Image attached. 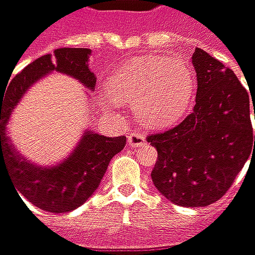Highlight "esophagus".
<instances>
[{"mask_svg":"<svg viewBox=\"0 0 255 255\" xmlns=\"http://www.w3.org/2000/svg\"><path fill=\"white\" fill-rule=\"evenodd\" d=\"M145 136L142 135V133H139V132H132V133H129V136H128V145L130 146V148H139V146H142L143 143H145Z\"/></svg>","mask_w":255,"mask_h":255,"instance_id":"obj_1","label":"esophagus"}]
</instances>
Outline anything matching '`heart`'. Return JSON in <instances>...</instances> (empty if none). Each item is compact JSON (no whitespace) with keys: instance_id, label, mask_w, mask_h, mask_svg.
I'll list each match as a JSON object with an SVG mask.
<instances>
[{"instance_id":"1","label":"heart","mask_w":255,"mask_h":255,"mask_svg":"<svg viewBox=\"0 0 255 255\" xmlns=\"http://www.w3.org/2000/svg\"><path fill=\"white\" fill-rule=\"evenodd\" d=\"M194 91L190 65L155 55L132 59L107 80L109 96L120 104H133L137 120L152 129L178 123L190 110Z\"/></svg>"}]
</instances>
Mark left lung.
Returning <instances> with one entry per match:
<instances>
[{"instance_id":"obj_1","label":"left lung","mask_w":255,"mask_h":255,"mask_svg":"<svg viewBox=\"0 0 255 255\" xmlns=\"http://www.w3.org/2000/svg\"><path fill=\"white\" fill-rule=\"evenodd\" d=\"M194 109L178 126L148 136L158 159L154 186L178 206L202 208L221 199L255 152L250 96L234 71L196 49ZM255 116V106H254Z\"/></svg>"}]
</instances>
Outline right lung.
<instances>
[{
  "instance_id": "obj_1",
  "label": "right lung",
  "mask_w": 255,
  "mask_h": 255,
  "mask_svg": "<svg viewBox=\"0 0 255 255\" xmlns=\"http://www.w3.org/2000/svg\"><path fill=\"white\" fill-rule=\"evenodd\" d=\"M90 56L91 49L85 47L56 49L53 55L47 53L28 64L11 80L5 93H0V168L2 165L8 171L21 196L46 212H71L91 197L110 159L125 148L126 136L109 137L85 129L65 158L53 165H42L15 148L8 135V122L28 90L52 72L68 75L94 91L97 78L90 69Z\"/></svg>"
}]
</instances>
